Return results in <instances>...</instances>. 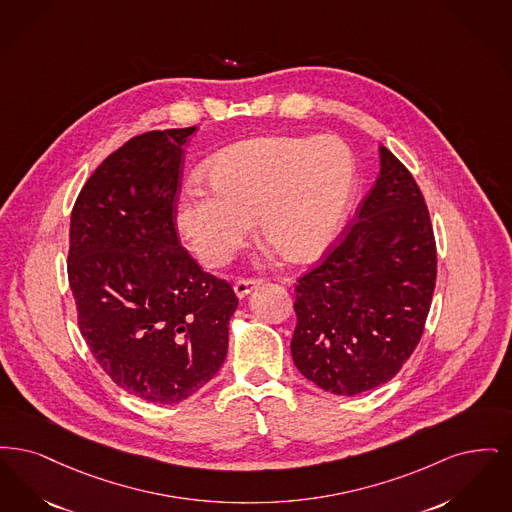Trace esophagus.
<instances>
[{
    "instance_id": "1",
    "label": "esophagus",
    "mask_w": 512,
    "mask_h": 512,
    "mask_svg": "<svg viewBox=\"0 0 512 512\" xmlns=\"http://www.w3.org/2000/svg\"><path fill=\"white\" fill-rule=\"evenodd\" d=\"M256 287H258V281H254V279H239L233 289L239 298H245L246 294L252 292Z\"/></svg>"
}]
</instances>
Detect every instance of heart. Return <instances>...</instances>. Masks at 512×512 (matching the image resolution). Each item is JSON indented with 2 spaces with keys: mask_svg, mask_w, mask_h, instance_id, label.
Returning a JSON list of instances; mask_svg holds the SVG:
<instances>
[{
  "mask_svg": "<svg viewBox=\"0 0 512 512\" xmlns=\"http://www.w3.org/2000/svg\"><path fill=\"white\" fill-rule=\"evenodd\" d=\"M210 189H189L176 204L181 239L202 266L216 269L258 233L290 262H306L333 241L356 187L352 149L336 135H267L214 156Z\"/></svg>",
  "mask_w": 512,
  "mask_h": 512,
  "instance_id": "obj_1",
  "label": "heart"
}]
</instances>
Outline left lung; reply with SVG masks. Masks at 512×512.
Masks as SVG:
<instances>
[{
    "mask_svg": "<svg viewBox=\"0 0 512 512\" xmlns=\"http://www.w3.org/2000/svg\"><path fill=\"white\" fill-rule=\"evenodd\" d=\"M380 176L327 258L296 285L290 352L336 396L396 377L423 336L436 285V241L411 172L380 147Z\"/></svg>",
    "mask_w": 512,
    "mask_h": 512,
    "instance_id": "8db88e82",
    "label": "left lung"
}]
</instances>
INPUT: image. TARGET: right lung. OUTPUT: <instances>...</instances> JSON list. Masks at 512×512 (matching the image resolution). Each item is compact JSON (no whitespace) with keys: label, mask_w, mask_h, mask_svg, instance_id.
Here are the masks:
<instances>
[{"label":"right lung","mask_w":512,"mask_h":512,"mask_svg":"<svg viewBox=\"0 0 512 512\" xmlns=\"http://www.w3.org/2000/svg\"><path fill=\"white\" fill-rule=\"evenodd\" d=\"M195 130L132 137L91 174L70 216L68 285L89 352L122 390L162 405L220 371L239 304L179 243L181 156Z\"/></svg>","instance_id":"1"}]
</instances>
